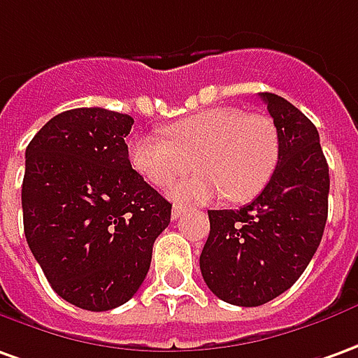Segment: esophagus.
Masks as SVG:
<instances>
[{
    "instance_id": "34e87169",
    "label": "esophagus",
    "mask_w": 358,
    "mask_h": 358,
    "mask_svg": "<svg viewBox=\"0 0 358 358\" xmlns=\"http://www.w3.org/2000/svg\"><path fill=\"white\" fill-rule=\"evenodd\" d=\"M185 212H187V206H183V204H173V208H171V218H173V220H179Z\"/></svg>"
}]
</instances>
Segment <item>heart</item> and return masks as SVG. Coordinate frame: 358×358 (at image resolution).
Returning a JSON list of instances; mask_svg holds the SVG:
<instances>
[{"label":"heart","mask_w":358,"mask_h":358,"mask_svg":"<svg viewBox=\"0 0 358 358\" xmlns=\"http://www.w3.org/2000/svg\"><path fill=\"white\" fill-rule=\"evenodd\" d=\"M164 134L169 142L134 138L128 159L140 177L159 189L199 167L201 171L169 189V196L181 203H204L224 193L234 203H248L277 169V128L263 115L206 108L165 127Z\"/></svg>","instance_id":"obj_1"}]
</instances>
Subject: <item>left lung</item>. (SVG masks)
Instances as JSON below:
<instances>
[{"mask_svg": "<svg viewBox=\"0 0 358 358\" xmlns=\"http://www.w3.org/2000/svg\"><path fill=\"white\" fill-rule=\"evenodd\" d=\"M277 127L278 164L240 210H210L201 273L234 306H261L296 282L324 236L329 169L312 120L275 93H261Z\"/></svg>", "mask_w": 358, "mask_h": 358, "instance_id": "8db88e82", "label": "left lung"}]
</instances>
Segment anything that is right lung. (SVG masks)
I'll use <instances>...</instances> for the list:
<instances>
[{
	"instance_id": "1",
	"label": "right lung",
	"mask_w": 358,
	"mask_h": 358,
	"mask_svg": "<svg viewBox=\"0 0 358 358\" xmlns=\"http://www.w3.org/2000/svg\"><path fill=\"white\" fill-rule=\"evenodd\" d=\"M134 118L71 108L44 124L24 152L27 243L54 292L105 312L144 282L171 204L132 169L124 138Z\"/></svg>"
}]
</instances>
